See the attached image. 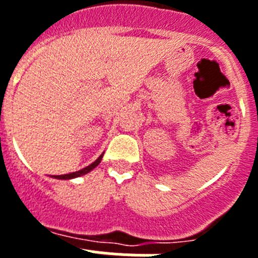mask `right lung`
<instances>
[{"label":"right lung","instance_id":"obj_1","mask_svg":"<svg viewBox=\"0 0 258 258\" xmlns=\"http://www.w3.org/2000/svg\"><path fill=\"white\" fill-rule=\"evenodd\" d=\"M104 154V152H103ZM103 154L101 155V156L98 157L97 160L94 161V163H92L90 165L85 166V168H83V169L77 170V172H72V173H68V174H61V175H51V178H55V179H74V178H77V177H81V175L86 174V173L92 172L94 168H97L98 165H99V163H101L102 157H103Z\"/></svg>","mask_w":258,"mask_h":258}]
</instances>
